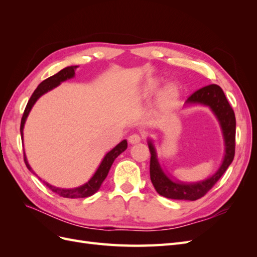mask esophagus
I'll list each match as a JSON object with an SVG mask.
<instances>
[{"label": "esophagus", "instance_id": "34e87169", "mask_svg": "<svg viewBox=\"0 0 257 257\" xmlns=\"http://www.w3.org/2000/svg\"><path fill=\"white\" fill-rule=\"evenodd\" d=\"M142 141V136L139 134H132L128 136V143L131 144H137Z\"/></svg>", "mask_w": 257, "mask_h": 257}]
</instances>
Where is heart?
<instances>
[{
    "label": "heart",
    "instance_id": "b5f03b06",
    "mask_svg": "<svg viewBox=\"0 0 257 257\" xmlns=\"http://www.w3.org/2000/svg\"><path fill=\"white\" fill-rule=\"evenodd\" d=\"M177 94V90L175 88H169L168 91H167V95L168 96H175Z\"/></svg>",
    "mask_w": 257,
    "mask_h": 257
}]
</instances>
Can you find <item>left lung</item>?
Masks as SVG:
<instances>
[{"mask_svg":"<svg viewBox=\"0 0 257 257\" xmlns=\"http://www.w3.org/2000/svg\"><path fill=\"white\" fill-rule=\"evenodd\" d=\"M186 103H199L209 106L219 119L225 139V158L223 164L216 174L211 178L194 184L176 183L165 176L160 167L152 144L149 142L150 159V178L153 186L160 195L172 199L196 200L199 199L213 188L220 178L226 172L235 157L236 146V118L230 104L225 96L223 90L217 84H209L200 88L189 96Z\"/></svg>","mask_w":257,"mask_h":257,"instance_id":"8db88e82","label":"left lung"}]
</instances>
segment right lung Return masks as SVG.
I'll list each match as a JSON object with an SVG mask.
<instances>
[{"mask_svg": "<svg viewBox=\"0 0 257 257\" xmlns=\"http://www.w3.org/2000/svg\"><path fill=\"white\" fill-rule=\"evenodd\" d=\"M77 66H68L62 69L59 73H57L56 75H53L49 78L45 79L44 81H42L40 84H38V87L36 88V90L33 92L32 96L30 97L29 102L26 106V109L25 112L22 114V118H21V124H20V132H21V139H22V131H23V125H25V122L27 116L31 110V108L33 107V105L35 104L36 100L40 98L44 93L50 91L51 89L56 88L57 85H59L62 81H65L66 79L72 78L75 75V68ZM127 148V142L126 141H122L119 145H116L111 151L108 152L106 154V157L104 158V160L100 163V165L98 167V169L96 170V173L94 174L90 181L85 183L84 185L80 186V188H77V189H73V190H64V189H59L56 188V186H52L48 183L45 184L48 186V188L53 192L58 194L59 196L62 197H65V198H83V197H88L91 196L94 194L98 189L99 186L102 185L103 181L105 180V178L108 175V172H109V169L112 165L113 161L118 158V155H120L124 150H125ZM23 160H25V163L27 167L32 172V169H31L30 165L28 164V161L26 158V154L23 153Z\"/></svg>", "mask_w": 257, "mask_h": 257, "instance_id": "right-lung-1", "label": "right lung"}]
</instances>
